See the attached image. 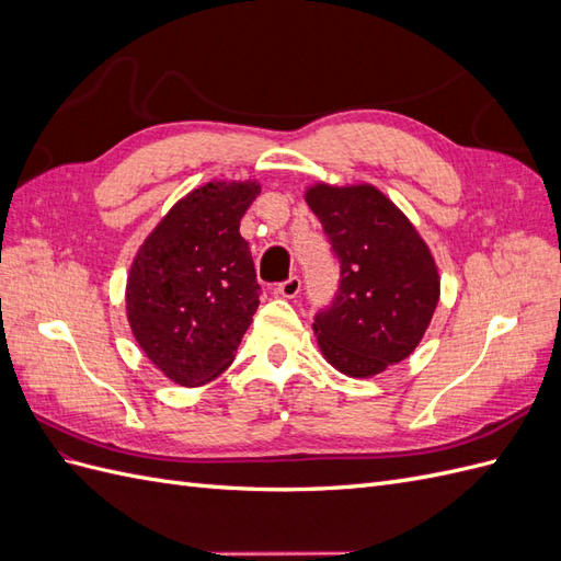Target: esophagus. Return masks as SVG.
<instances>
[{"label":"esophagus","instance_id":"1","mask_svg":"<svg viewBox=\"0 0 561 561\" xmlns=\"http://www.w3.org/2000/svg\"><path fill=\"white\" fill-rule=\"evenodd\" d=\"M299 290H301V280L297 276H290L285 283H280L276 287V295H280L285 299H295L299 295Z\"/></svg>","mask_w":561,"mask_h":561}]
</instances>
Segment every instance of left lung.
I'll use <instances>...</instances> for the list:
<instances>
[{"instance_id": "1", "label": "left lung", "mask_w": 561, "mask_h": 561, "mask_svg": "<svg viewBox=\"0 0 561 561\" xmlns=\"http://www.w3.org/2000/svg\"><path fill=\"white\" fill-rule=\"evenodd\" d=\"M309 208L342 264L332 307L313 322L320 353L346 377L398 365L426 334L439 299L433 252L375 184H311Z\"/></svg>"}]
</instances>
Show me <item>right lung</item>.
<instances>
[{
	"label": "right lung",
	"mask_w": 561,
	"mask_h": 561,
	"mask_svg": "<svg viewBox=\"0 0 561 561\" xmlns=\"http://www.w3.org/2000/svg\"><path fill=\"white\" fill-rule=\"evenodd\" d=\"M257 180H213L180 198L140 245L126 280L135 342L163 375L203 386L231 365L260 307L241 217Z\"/></svg>",
	"instance_id": "right-lung-1"
}]
</instances>
